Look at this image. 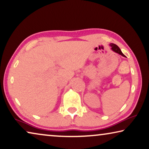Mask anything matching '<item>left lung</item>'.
I'll use <instances>...</instances> for the list:
<instances>
[{"label": "left lung", "instance_id": "left-lung-1", "mask_svg": "<svg viewBox=\"0 0 149 149\" xmlns=\"http://www.w3.org/2000/svg\"><path fill=\"white\" fill-rule=\"evenodd\" d=\"M110 46L111 47V49L113 50V51L116 52V53H118L119 54H120V55H122L123 56H125V54L121 52L120 49H119V47H118L117 45L115 44H113V43H111V44H110Z\"/></svg>", "mask_w": 149, "mask_h": 149}]
</instances>
